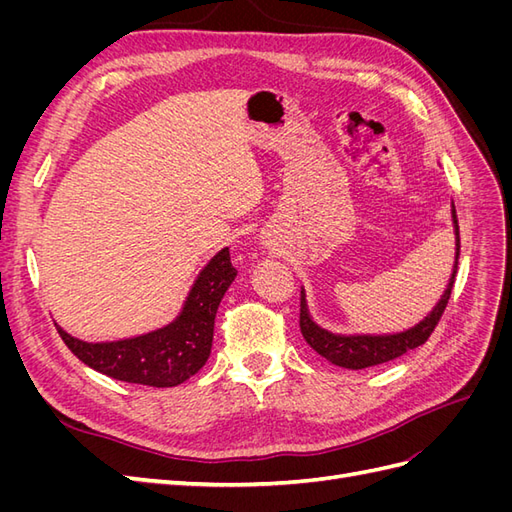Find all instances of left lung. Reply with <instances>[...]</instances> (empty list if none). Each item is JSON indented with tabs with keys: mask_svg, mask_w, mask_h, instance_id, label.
Returning a JSON list of instances; mask_svg holds the SVG:
<instances>
[{
	"mask_svg": "<svg viewBox=\"0 0 512 512\" xmlns=\"http://www.w3.org/2000/svg\"><path fill=\"white\" fill-rule=\"evenodd\" d=\"M451 222H453V232H455V262H453V271L451 277H448V284L442 292V297L438 303L433 305L431 312L421 320L416 322L414 327H408L404 331L397 333H333L329 329L320 327V324L309 314L307 307V294L305 288H301V333L305 337V342L312 346L320 356H324L329 363L344 367V369H365V367H374L386 361H393L397 356L406 354L412 348H418L421 344L427 342V337L436 329V324L440 316L444 314V307L448 303V297H451V290L455 284V275H457V260H459V226H457V215H455V205H451Z\"/></svg>",
	"mask_w": 512,
	"mask_h": 512,
	"instance_id": "left-lung-1",
	"label": "left lung"
}]
</instances>
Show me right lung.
<instances>
[{
	"label": "right lung",
	"mask_w": 512,
	"mask_h": 512,
	"mask_svg": "<svg viewBox=\"0 0 512 512\" xmlns=\"http://www.w3.org/2000/svg\"><path fill=\"white\" fill-rule=\"evenodd\" d=\"M237 271L228 247L200 269L181 312L160 329L117 342H83L57 324L64 344L100 374L145 386H177L192 378L209 359L215 314Z\"/></svg>",
	"instance_id": "obj_1"
}]
</instances>
